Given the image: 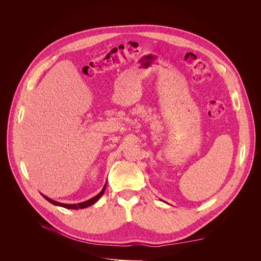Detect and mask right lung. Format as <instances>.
<instances>
[{"mask_svg": "<svg viewBox=\"0 0 261 261\" xmlns=\"http://www.w3.org/2000/svg\"><path fill=\"white\" fill-rule=\"evenodd\" d=\"M105 189H106V184L104 185V187H103V189L101 190V192L99 193V194H97L96 196H94L93 198H91V199H89V200H87V201H84V202H81V203H74V204H68V203H61V202H58V201H55V200H53V199H50V198H48V197H46L45 195H43L42 194V196L47 200V201H49L50 203H53V204H55V205H59V206H62V207H65V208H71V210H77V208H85V207H88V206H90V205H92V204H94L95 202H97L98 201V199L103 195V193H104V191H105Z\"/></svg>", "mask_w": 261, "mask_h": 261, "instance_id": "1", "label": "right lung"}]
</instances>
